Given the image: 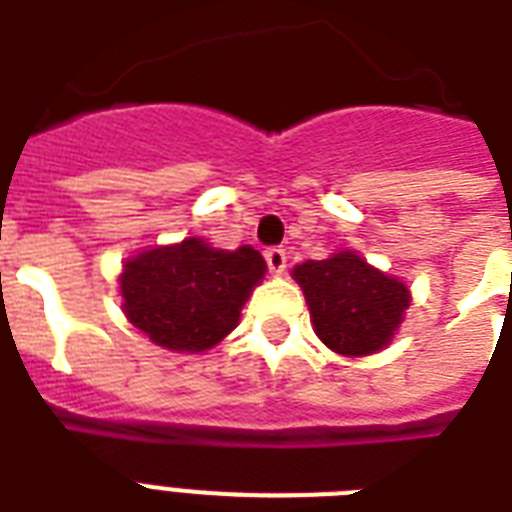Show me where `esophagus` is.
<instances>
[{"label": "esophagus", "instance_id": "esophagus-1", "mask_svg": "<svg viewBox=\"0 0 512 512\" xmlns=\"http://www.w3.org/2000/svg\"><path fill=\"white\" fill-rule=\"evenodd\" d=\"M265 263H268L271 273H281L284 268H287V252H284L281 247L265 249Z\"/></svg>", "mask_w": 512, "mask_h": 512}]
</instances>
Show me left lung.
Segmentation results:
<instances>
[{
	"mask_svg": "<svg viewBox=\"0 0 512 512\" xmlns=\"http://www.w3.org/2000/svg\"><path fill=\"white\" fill-rule=\"evenodd\" d=\"M292 279L303 289L319 340L348 358L388 348L412 303L404 281L369 265L353 249L305 260L292 268Z\"/></svg>",
	"mask_w": 512,
	"mask_h": 512,
	"instance_id": "obj_1",
	"label": "left lung"
}]
</instances>
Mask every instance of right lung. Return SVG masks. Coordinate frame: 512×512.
<instances>
[{
    "label": "right lung",
    "instance_id": "right-lung-1",
    "mask_svg": "<svg viewBox=\"0 0 512 512\" xmlns=\"http://www.w3.org/2000/svg\"><path fill=\"white\" fill-rule=\"evenodd\" d=\"M255 247L217 249L201 236L143 249L119 273L132 327L175 353H204L239 327L241 308L265 279Z\"/></svg>",
    "mask_w": 512,
    "mask_h": 512
}]
</instances>
